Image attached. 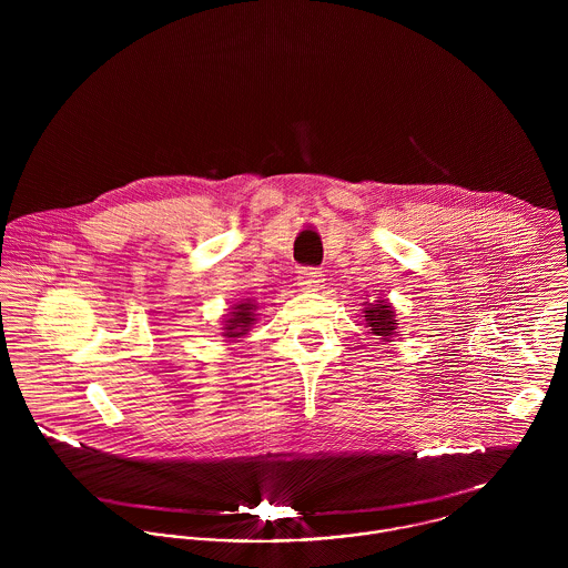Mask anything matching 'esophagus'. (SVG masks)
<instances>
[{
	"instance_id": "1",
	"label": "esophagus",
	"mask_w": 568,
	"mask_h": 568,
	"mask_svg": "<svg viewBox=\"0 0 568 568\" xmlns=\"http://www.w3.org/2000/svg\"><path fill=\"white\" fill-rule=\"evenodd\" d=\"M322 282H324V275L317 268H304L297 275V284L302 291H320Z\"/></svg>"
}]
</instances>
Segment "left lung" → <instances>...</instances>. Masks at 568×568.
<instances>
[{"label":"left lung","mask_w":568,"mask_h":568,"mask_svg":"<svg viewBox=\"0 0 568 568\" xmlns=\"http://www.w3.org/2000/svg\"><path fill=\"white\" fill-rule=\"evenodd\" d=\"M363 320H365V327L372 334L381 336L387 343L394 341L398 332V317L389 300L378 297L376 302H363Z\"/></svg>","instance_id":"1"}]
</instances>
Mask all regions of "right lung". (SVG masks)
<instances>
[{"mask_svg":"<svg viewBox=\"0 0 568 568\" xmlns=\"http://www.w3.org/2000/svg\"><path fill=\"white\" fill-rule=\"evenodd\" d=\"M255 317H257V304L253 300H243V302L234 304L230 308V313L225 315L221 334L230 341L243 338V336H246L248 327L255 324Z\"/></svg>","mask_w":568,"mask_h":568,"instance_id":"right-lung-1","label":"right lung"}]
</instances>
